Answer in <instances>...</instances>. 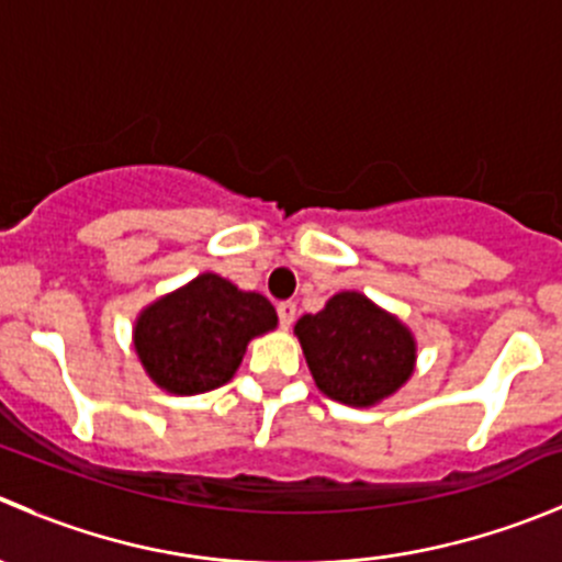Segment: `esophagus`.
Listing matches in <instances>:
<instances>
[{
  "mask_svg": "<svg viewBox=\"0 0 562 562\" xmlns=\"http://www.w3.org/2000/svg\"><path fill=\"white\" fill-rule=\"evenodd\" d=\"M277 315H280L282 328H288V326H291L293 321H296V304H293V302H282V304H277Z\"/></svg>",
  "mask_w": 562,
  "mask_h": 562,
  "instance_id": "obj_1",
  "label": "esophagus"
}]
</instances>
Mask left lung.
Returning a JSON list of instances; mask_svg holds the SVG:
<instances>
[{
    "instance_id": "1",
    "label": "left lung",
    "mask_w": 562,
    "mask_h": 562,
    "mask_svg": "<svg viewBox=\"0 0 562 562\" xmlns=\"http://www.w3.org/2000/svg\"><path fill=\"white\" fill-rule=\"evenodd\" d=\"M315 386L334 402L372 407L396 394L416 370V337L359 291L334 293L293 326Z\"/></svg>"
}]
</instances>
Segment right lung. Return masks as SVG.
Masks as SVG:
<instances>
[{
	"instance_id": "right-lung-1",
	"label": "right lung",
	"mask_w": 562,
	"mask_h": 562,
	"mask_svg": "<svg viewBox=\"0 0 562 562\" xmlns=\"http://www.w3.org/2000/svg\"><path fill=\"white\" fill-rule=\"evenodd\" d=\"M274 328L277 310L269 299L203 271L140 310L133 348L157 389L192 396L225 386L239 370L249 339Z\"/></svg>"
}]
</instances>
